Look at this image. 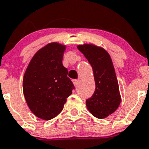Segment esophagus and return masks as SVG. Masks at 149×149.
Masks as SVG:
<instances>
[{
    "label": "esophagus",
    "mask_w": 149,
    "mask_h": 149,
    "mask_svg": "<svg viewBox=\"0 0 149 149\" xmlns=\"http://www.w3.org/2000/svg\"><path fill=\"white\" fill-rule=\"evenodd\" d=\"M78 79H73L72 80V82H73V84H74V86H76L77 85V83H78Z\"/></svg>",
    "instance_id": "1"
}]
</instances>
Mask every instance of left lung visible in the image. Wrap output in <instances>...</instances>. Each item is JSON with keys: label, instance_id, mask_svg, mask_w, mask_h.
<instances>
[{"label": "left lung", "instance_id": "left-lung-1", "mask_svg": "<svg viewBox=\"0 0 149 149\" xmlns=\"http://www.w3.org/2000/svg\"><path fill=\"white\" fill-rule=\"evenodd\" d=\"M77 49L91 64L96 85L94 94L86 100V106L95 118H105L117 110L121 102L111 58L105 49L94 44H81Z\"/></svg>", "mask_w": 149, "mask_h": 149}]
</instances>
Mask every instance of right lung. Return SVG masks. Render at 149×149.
I'll return each mask as SVG.
<instances>
[{"label":"right lung","mask_w":149,"mask_h":149,"mask_svg":"<svg viewBox=\"0 0 149 149\" xmlns=\"http://www.w3.org/2000/svg\"><path fill=\"white\" fill-rule=\"evenodd\" d=\"M66 45L52 42L32 57L23 79V91L31 111L49 120L61 113L74 89L62 64Z\"/></svg>","instance_id":"1"}]
</instances>
